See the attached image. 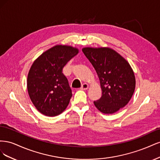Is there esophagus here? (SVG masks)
Wrapping results in <instances>:
<instances>
[{
    "label": "esophagus",
    "instance_id": "esophagus-1",
    "mask_svg": "<svg viewBox=\"0 0 160 160\" xmlns=\"http://www.w3.org/2000/svg\"><path fill=\"white\" fill-rule=\"evenodd\" d=\"M88 88H89V85L88 83H85L82 85L81 88V89H83V90H86V89H88Z\"/></svg>",
    "mask_w": 160,
    "mask_h": 160
}]
</instances>
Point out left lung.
<instances>
[{"mask_svg":"<svg viewBox=\"0 0 160 160\" xmlns=\"http://www.w3.org/2000/svg\"><path fill=\"white\" fill-rule=\"evenodd\" d=\"M86 57L98 75L102 96L94 105L105 114H113L126 105L134 93L135 77L128 61L110 47H83Z\"/></svg>","mask_w":160,"mask_h":160,"instance_id":"left-lung-1","label":"left lung"}]
</instances>
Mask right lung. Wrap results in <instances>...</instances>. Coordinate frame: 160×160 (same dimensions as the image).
Returning a JSON list of instances; mask_svg holds the SVG:
<instances>
[{
	"label": "right lung",
	"mask_w": 160,
	"mask_h": 160,
	"mask_svg": "<svg viewBox=\"0 0 160 160\" xmlns=\"http://www.w3.org/2000/svg\"><path fill=\"white\" fill-rule=\"evenodd\" d=\"M78 52L75 47L57 45L33 62L27 76V89L32 103L41 113L54 117L68 106L72 93L62 69Z\"/></svg>",
	"instance_id": "right-lung-1"
}]
</instances>
